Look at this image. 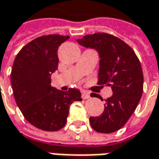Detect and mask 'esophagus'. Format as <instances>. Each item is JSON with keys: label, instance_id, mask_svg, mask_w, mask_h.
<instances>
[{"label": "esophagus", "instance_id": "obj_1", "mask_svg": "<svg viewBox=\"0 0 159 159\" xmlns=\"http://www.w3.org/2000/svg\"><path fill=\"white\" fill-rule=\"evenodd\" d=\"M81 97H82V99H84V100H86V99H89V97H90V94H89V92H87V91H82V95H81Z\"/></svg>", "mask_w": 159, "mask_h": 159}]
</instances>
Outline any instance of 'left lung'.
Segmentation results:
<instances>
[{
  "label": "left lung",
  "mask_w": 159,
  "mask_h": 159,
  "mask_svg": "<svg viewBox=\"0 0 159 159\" xmlns=\"http://www.w3.org/2000/svg\"><path fill=\"white\" fill-rule=\"evenodd\" d=\"M77 41L98 52L100 68L97 84L110 86L113 92L105 100L103 112L98 117H90V125L98 133L118 131L134 112L143 95V73L141 63L131 47L111 34H88Z\"/></svg>",
  "instance_id": "1"
}]
</instances>
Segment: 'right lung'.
<instances>
[{"label":"right lung","mask_w":159,"mask_h":159,"mask_svg":"<svg viewBox=\"0 0 159 159\" xmlns=\"http://www.w3.org/2000/svg\"><path fill=\"white\" fill-rule=\"evenodd\" d=\"M69 36L49 34L29 42L16 55L10 81L16 102L25 119L44 131H58L67 121L69 107L82 101L80 90L64 92L51 87L57 70V50Z\"/></svg>","instance_id":"add662e5"}]
</instances>
